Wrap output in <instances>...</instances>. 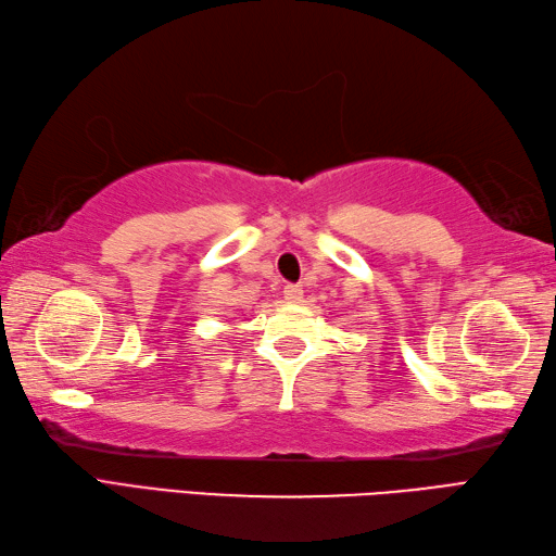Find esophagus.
<instances>
[{"label": "esophagus", "instance_id": "esophagus-1", "mask_svg": "<svg viewBox=\"0 0 556 556\" xmlns=\"http://www.w3.org/2000/svg\"><path fill=\"white\" fill-rule=\"evenodd\" d=\"M282 294H286V300L292 302V304L302 302V288H300V286H286V290H282Z\"/></svg>", "mask_w": 556, "mask_h": 556}]
</instances>
